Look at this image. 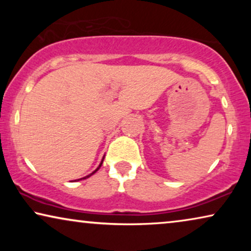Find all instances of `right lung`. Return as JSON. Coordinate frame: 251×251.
<instances>
[{
    "instance_id": "1",
    "label": "right lung",
    "mask_w": 251,
    "mask_h": 251,
    "mask_svg": "<svg viewBox=\"0 0 251 251\" xmlns=\"http://www.w3.org/2000/svg\"><path fill=\"white\" fill-rule=\"evenodd\" d=\"M104 157H105V156H104ZM104 157H102L101 162H100V164H99V166H98V168H97V169H96L95 171H92V173H91L90 175H88V176H85V177H83V178H81V179H85V178H89V177H90V176H92V175H94L95 173H97V171H98V169H99V168H100V167H101V164H102V161H104ZM81 179H77V180H81Z\"/></svg>"
}]
</instances>
